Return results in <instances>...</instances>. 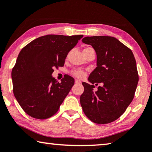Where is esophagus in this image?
Here are the masks:
<instances>
[{"label": "esophagus", "mask_w": 152, "mask_h": 152, "mask_svg": "<svg viewBox=\"0 0 152 152\" xmlns=\"http://www.w3.org/2000/svg\"><path fill=\"white\" fill-rule=\"evenodd\" d=\"M75 82L76 84H80L81 83H82V82H81V81L78 80H75Z\"/></svg>", "instance_id": "1"}]
</instances>
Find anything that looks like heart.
I'll list each match as a JSON object with an SVG mask.
<instances>
[{
  "instance_id": "heart-1",
  "label": "heart",
  "mask_w": 152,
  "mask_h": 152,
  "mask_svg": "<svg viewBox=\"0 0 152 152\" xmlns=\"http://www.w3.org/2000/svg\"><path fill=\"white\" fill-rule=\"evenodd\" d=\"M72 75L76 77H77L79 79H82L85 77V72L83 71V70H74L72 72Z\"/></svg>"
}]
</instances>
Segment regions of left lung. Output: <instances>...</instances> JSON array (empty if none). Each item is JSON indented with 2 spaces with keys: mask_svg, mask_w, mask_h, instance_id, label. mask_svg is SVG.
I'll list each match as a JSON object with an SVG mask.
<instances>
[{
  "mask_svg": "<svg viewBox=\"0 0 152 152\" xmlns=\"http://www.w3.org/2000/svg\"><path fill=\"white\" fill-rule=\"evenodd\" d=\"M82 41L91 45L97 55V67L88 82L102 86L95 91L94 85L82 82L81 106L92 122L110 123L124 113L134 99L138 82L136 59L132 51L115 37H86Z\"/></svg>",
  "mask_w": 152,
  "mask_h": 152,
  "instance_id": "obj_1",
  "label": "left lung"
}]
</instances>
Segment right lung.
Wrapping results in <instances>:
<instances>
[{
	"label": "right lung",
	"instance_id": "right-lung-1",
	"mask_svg": "<svg viewBox=\"0 0 152 152\" xmlns=\"http://www.w3.org/2000/svg\"><path fill=\"white\" fill-rule=\"evenodd\" d=\"M83 35L48 34L26 45L12 70L13 92L23 111L37 119L55 115L75 84L69 75L59 82L54 68L64 66L68 53Z\"/></svg>",
	"mask_w": 152,
	"mask_h": 152
}]
</instances>
